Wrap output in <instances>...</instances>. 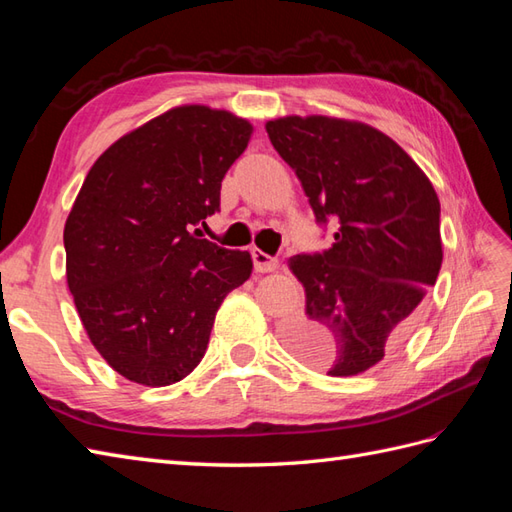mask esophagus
<instances>
[{
	"label": "esophagus",
	"instance_id": "34e87169",
	"mask_svg": "<svg viewBox=\"0 0 512 512\" xmlns=\"http://www.w3.org/2000/svg\"><path fill=\"white\" fill-rule=\"evenodd\" d=\"M253 264H255L257 273H273V270H277V266H279L277 257H270L259 248H253Z\"/></svg>",
	"mask_w": 512,
	"mask_h": 512
}]
</instances>
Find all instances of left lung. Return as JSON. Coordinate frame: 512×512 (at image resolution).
I'll use <instances>...</instances> for the list:
<instances>
[{"instance_id": "8db88e82", "label": "left lung", "mask_w": 512, "mask_h": 512, "mask_svg": "<svg viewBox=\"0 0 512 512\" xmlns=\"http://www.w3.org/2000/svg\"><path fill=\"white\" fill-rule=\"evenodd\" d=\"M277 154L297 173L334 244L288 259L306 312L284 330L303 363L356 376L407 339L442 266L440 200L424 171L389 136L332 116L266 123Z\"/></svg>"}]
</instances>
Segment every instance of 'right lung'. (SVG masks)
I'll use <instances>...</instances> for the list:
<instances>
[{"instance_id":"right-lung-1","label":"right lung","mask_w":512,"mask_h":512,"mask_svg":"<svg viewBox=\"0 0 512 512\" xmlns=\"http://www.w3.org/2000/svg\"><path fill=\"white\" fill-rule=\"evenodd\" d=\"M253 125L180 105L118 138L94 162L65 220V277L92 345L145 387L189 376L217 308L253 273L248 250L195 228L220 209L226 171Z\"/></svg>"}]
</instances>
